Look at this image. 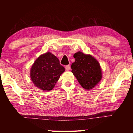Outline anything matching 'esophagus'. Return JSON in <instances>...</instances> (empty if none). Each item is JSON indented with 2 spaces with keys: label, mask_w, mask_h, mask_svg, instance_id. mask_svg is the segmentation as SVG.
<instances>
[{
  "label": "esophagus",
  "mask_w": 133,
  "mask_h": 133,
  "mask_svg": "<svg viewBox=\"0 0 133 133\" xmlns=\"http://www.w3.org/2000/svg\"><path fill=\"white\" fill-rule=\"evenodd\" d=\"M65 69H66V70H69L70 69V66L69 65H67V66H66Z\"/></svg>",
  "instance_id": "esophagus-1"
}]
</instances>
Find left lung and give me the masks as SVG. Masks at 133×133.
<instances>
[{"label":"left lung","instance_id":"left-lung-1","mask_svg":"<svg viewBox=\"0 0 133 133\" xmlns=\"http://www.w3.org/2000/svg\"><path fill=\"white\" fill-rule=\"evenodd\" d=\"M75 62L71 66V72L84 89H93L102 79V73L98 62L93 56L81 51L73 56Z\"/></svg>","mask_w":133,"mask_h":133}]
</instances>
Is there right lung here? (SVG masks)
I'll use <instances>...</instances> for the list:
<instances>
[{"instance_id":"obj_1","label":"right lung","mask_w":133,"mask_h":133,"mask_svg":"<svg viewBox=\"0 0 133 133\" xmlns=\"http://www.w3.org/2000/svg\"><path fill=\"white\" fill-rule=\"evenodd\" d=\"M64 71L59 60L48 52L40 56L35 62L31 68L30 77L35 86L43 90L50 91Z\"/></svg>"}]
</instances>
